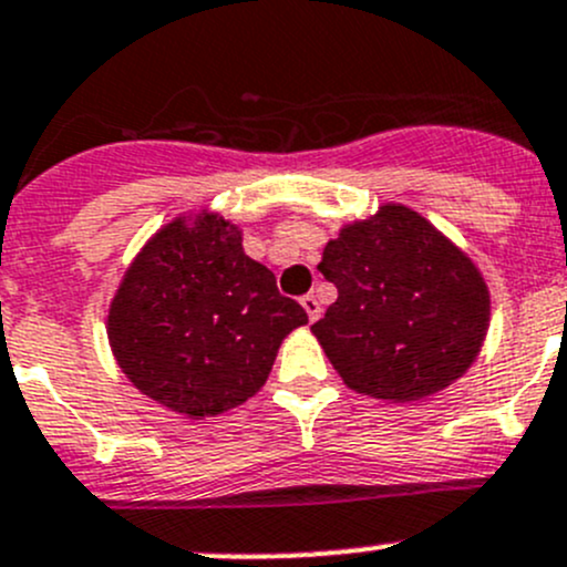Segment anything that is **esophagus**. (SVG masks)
Listing matches in <instances>:
<instances>
[{
  "label": "esophagus",
  "mask_w": 567,
  "mask_h": 567,
  "mask_svg": "<svg viewBox=\"0 0 567 567\" xmlns=\"http://www.w3.org/2000/svg\"><path fill=\"white\" fill-rule=\"evenodd\" d=\"M301 307H305L307 318H310V320H318L320 318V301L312 293L301 296Z\"/></svg>",
  "instance_id": "1"
}]
</instances>
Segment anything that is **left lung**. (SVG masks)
Wrapping results in <instances>:
<instances>
[{
    "instance_id": "8db88e82",
    "label": "left lung",
    "mask_w": 567,
    "mask_h": 567,
    "mask_svg": "<svg viewBox=\"0 0 567 567\" xmlns=\"http://www.w3.org/2000/svg\"><path fill=\"white\" fill-rule=\"evenodd\" d=\"M337 301L312 331L351 390L411 403L461 379L488 331L474 262L405 205H384L326 244Z\"/></svg>"
}]
</instances>
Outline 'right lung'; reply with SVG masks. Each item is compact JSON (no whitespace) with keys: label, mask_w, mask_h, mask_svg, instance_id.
Here are the masks:
<instances>
[{"label":"right lung","mask_w":567,"mask_h":567,"mask_svg":"<svg viewBox=\"0 0 567 567\" xmlns=\"http://www.w3.org/2000/svg\"><path fill=\"white\" fill-rule=\"evenodd\" d=\"M305 323V307L244 255L241 230L199 214L158 230L131 262L109 342L136 390L199 420L260 390L279 342Z\"/></svg>","instance_id":"right-lung-1"}]
</instances>
